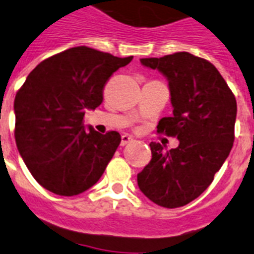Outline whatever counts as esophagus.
Instances as JSON below:
<instances>
[{
	"instance_id": "1",
	"label": "esophagus",
	"mask_w": 254,
	"mask_h": 254,
	"mask_svg": "<svg viewBox=\"0 0 254 254\" xmlns=\"http://www.w3.org/2000/svg\"><path fill=\"white\" fill-rule=\"evenodd\" d=\"M132 141H133V139H132L131 136H129V135H123L122 136V140H121V145L125 146V145H127V144H129V142H132Z\"/></svg>"
}]
</instances>
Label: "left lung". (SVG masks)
<instances>
[{
  "label": "left lung",
  "instance_id": "1",
  "mask_svg": "<svg viewBox=\"0 0 254 254\" xmlns=\"http://www.w3.org/2000/svg\"><path fill=\"white\" fill-rule=\"evenodd\" d=\"M140 62L169 80L173 115L161 119L157 132L177 137L179 145L165 150L150 142L152 160L137 174V184L154 204L184 206L210 186L231 152L235 96L214 64L188 52Z\"/></svg>",
  "mask_w": 254,
  "mask_h": 254
}]
</instances>
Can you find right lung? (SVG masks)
I'll return each mask as SVG.
<instances>
[{
	"label": "right lung",
	"instance_id": "1",
	"mask_svg": "<svg viewBox=\"0 0 254 254\" xmlns=\"http://www.w3.org/2000/svg\"><path fill=\"white\" fill-rule=\"evenodd\" d=\"M133 57L75 47L44 60L16 92L15 141L40 186L60 196L89 190L102 177L121 135L85 129V110L104 100L109 77Z\"/></svg>",
	"mask_w": 254,
	"mask_h": 254
}]
</instances>
